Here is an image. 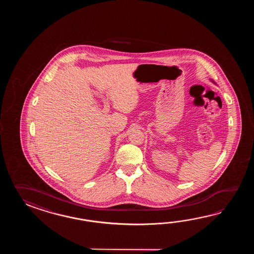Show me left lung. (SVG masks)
Instances as JSON below:
<instances>
[{"label":"left lung","mask_w":254,"mask_h":254,"mask_svg":"<svg viewBox=\"0 0 254 254\" xmlns=\"http://www.w3.org/2000/svg\"><path fill=\"white\" fill-rule=\"evenodd\" d=\"M210 81H211V82H213V83H214V84H216L215 82H214V81H212V80H211V79H210Z\"/></svg>","instance_id":"obj_1"}]
</instances>
